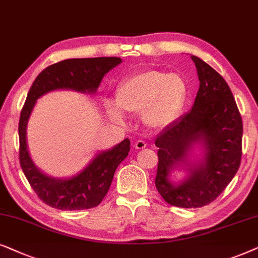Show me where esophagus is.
I'll return each mask as SVG.
<instances>
[{
    "instance_id": "1",
    "label": "esophagus",
    "mask_w": 258,
    "mask_h": 258,
    "mask_svg": "<svg viewBox=\"0 0 258 258\" xmlns=\"http://www.w3.org/2000/svg\"><path fill=\"white\" fill-rule=\"evenodd\" d=\"M146 145L147 144L144 142V140H137V142L135 143V147L137 150H143V149H145L146 147Z\"/></svg>"
}]
</instances>
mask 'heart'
<instances>
[{
    "mask_svg": "<svg viewBox=\"0 0 258 258\" xmlns=\"http://www.w3.org/2000/svg\"><path fill=\"white\" fill-rule=\"evenodd\" d=\"M186 94V85L179 75L145 70L121 81L116 89V104L125 112L142 113L143 121L151 130H161L177 118ZM118 108L108 102L107 113L114 121L123 122L125 116Z\"/></svg>",
    "mask_w": 258,
    "mask_h": 258,
    "instance_id": "obj_1",
    "label": "heart"
}]
</instances>
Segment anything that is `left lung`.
<instances>
[{
  "label": "left lung",
  "instance_id": "8db88e82",
  "mask_svg": "<svg viewBox=\"0 0 258 258\" xmlns=\"http://www.w3.org/2000/svg\"><path fill=\"white\" fill-rule=\"evenodd\" d=\"M197 68L199 89L186 114L169 125L156 139V187L166 203L179 208L210 204L235 177L242 157V116L231 89L214 68L191 55ZM196 145L204 147L198 162L188 159ZM188 171L178 183L169 180L172 170Z\"/></svg>",
  "mask_w": 258,
  "mask_h": 258
}]
</instances>
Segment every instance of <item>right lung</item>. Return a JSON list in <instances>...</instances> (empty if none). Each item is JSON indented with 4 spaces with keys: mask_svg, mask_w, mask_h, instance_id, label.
<instances>
[{
    "mask_svg": "<svg viewBox=\"0 0 258 258\" xmlns=\"http://www.w3.org/2000/svg\"><path fill=\"white\" fill-rule=\"evenodd\" d=\"M121 63L120 57L68 59L50 64L37 75L30 87L20 115V164L30 186L41 201L59 210H85L98 207L111 186L119 164L130 152V139L107 151H102L81 172L67 179L49 177L37 169L27 146V123L35 102L48 92L72 89L95 93L102 78Z\"/></svg>",
    "mask_w": 258,
    "mask_h": 258,
    "instance_id": "obj_1",
    "label": "right lung"
}]
</instances>
